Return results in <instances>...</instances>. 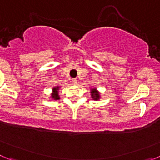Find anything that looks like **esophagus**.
Returning <instances> with one entry per match:
<instances>
[{
	"mask_svg": "<svg viewBox=\"0 0 160 160\" xmlns=\"http://www.w3.org/2000/svg\"><path fill=\"white\" fill-rule=\"evenodd\" d=\"M77 82H78L77 79H76V78L72 79V83H73V84H77Z\"/></svg>",
	"mask_w": 160,
	"mask_h": 160,
	"instance_id": "1",
	"label": "esophagus"
}]
</instances>
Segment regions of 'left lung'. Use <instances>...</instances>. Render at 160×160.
Returning <instances> with one entry per match:
<instances>
[{
    "instance_id": "left-lung-1",
    "label": "left lung",
    "mask_w": 160,
    "mask_h": 160,
    "mask_svg": "<svg viewBox=\"0 0 160 160\" xmlns=\"http://www.w3.org/2000/svg\"><path fill=\"white\" fill-rule=\"evenodd\" d=\"M90 95H91V98H93L95 101L100 99V93L96 88H92L90 90Z\"/></svg>"
}]
</instances>
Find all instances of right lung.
Returning a JSON list of instances; mask_svg holds the SVG:
<instances>
[{
	"instance_id": "right-lung-1",
	"label": "right lung",
	"mask_w": 160,
	"mask_h": 160,
	"mask_svg": "<svg viewBox=\"0 0 160 160\" xmlns=\"http://www.w3.org/2000/svg\"><path fill=\"white\" fill-rule=\"evenodd\" d=\"M60 87H54L52 89V93H51V98L53 100H58L60 99V97H59L58 91Z\"/></svg>"
}]
</instances>
